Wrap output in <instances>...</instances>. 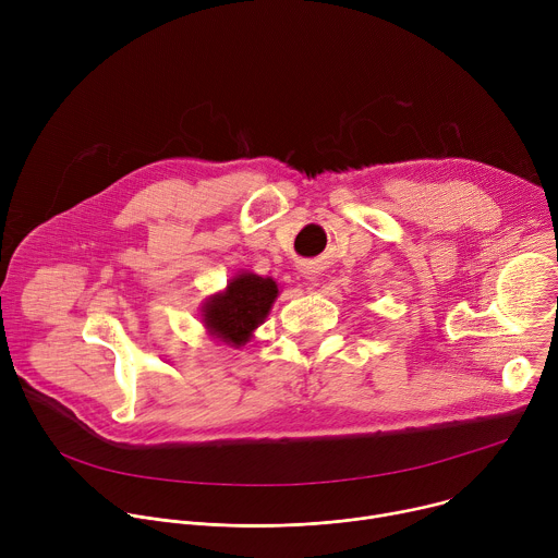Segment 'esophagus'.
Segmentation results:
<instances>
[{
  "label": "esophagus",
  "mask_w": 558,
  "mask_h": 558,
  "mask_svg": "<svg viewBox=\"0 0 558 558\" xmlns=\"http://www.w3.org/2000/svg\"><path fill=\"white\" fill-rule=\"evenodd\" d=\"M302 276L308 280V284H317V269L315 267H311V265H304V269H302Z\"/></svg>",
  "instance_id": "esophagus-1"
}]
</instances>
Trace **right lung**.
Wrapping results in <instances>:
<instances>
[{
    "instance_id": "1",
    "label": "right lung",
    "mask_w": 558,
    "mask_h": 558,
    "mask_svg": "<svg viewBox=\"0 0 558 558\" xmlns=\"http://www.w3.org/2000/svg\"><path fill=\"white\" fill-rule=\"evenodd\" d=\"M278 293V284L269 276L254 271L235 274L222 291L211 293L203 302V325L218 342L241 349L265 323Z\"/></svg>"
}]
</instances>
